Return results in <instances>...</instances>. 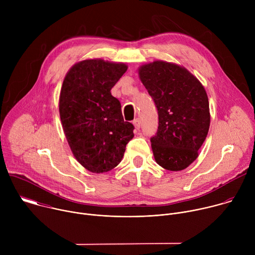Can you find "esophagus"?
I'll use <instances>...</instances> for the list:
<instances>
[{
    "label": "esophagus",
    "mask_w": 255,
    "mask_h": 255,
    "mask_svg": "<svg viewBox=\"0 0 255 255\" xmlns=\"http://www.w3.org/2000/svg\"><path fill=\"white\" fill-rule=\"evenodd\" d=\"M133 124H134V126H135L136 129H139L140 126H141V121H140V119H139V118L134 119V120H133Z\"/></svg>",
    "instance_id": "34e87169"
}]
</instances>
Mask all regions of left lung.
Wrapping results in <instances>:
<instances>
[{
    "label": "left lung",
    "instance_id": "obj_1",
    "mask_svg": "<svg viewBox=\"0 0 255 255\" xmlns=\"http://www.w3.org/2000/svg\"><path fill=\"white\" fill-rule=\"evenodd\" d=\"M139 76L157 109L158 128L150 138L155 161L167 170H183L198 157L209 131L207 93L197 78L173 63L142 65Z\"/></svg>",
    "mask_w": 255,
    "mask_h": 255
}]
</instances>
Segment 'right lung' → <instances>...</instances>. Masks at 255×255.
Returning a JSON list of instances; mask_svg holds the SVG:
<instances>
[{"label":"right lung","mask_w":255,"mask_h":255,"mask_svg":"<svg viewBox=\"0 0 255 255\" xmlns=\"http://www.w3.org/2000/svg\"><path fill=\"white\" fill-rule=\"evenodd\" d=\"M127 70L124 63L83 60L64 78L59 114L70 149L88 170L100 173L116 167L134 126L123 119L121 104L111 89Z\"/></svg>","instance_id":"obj_1"}]
</instances>
